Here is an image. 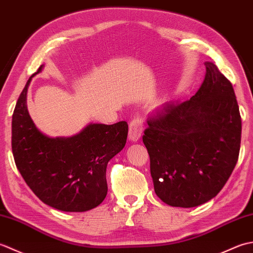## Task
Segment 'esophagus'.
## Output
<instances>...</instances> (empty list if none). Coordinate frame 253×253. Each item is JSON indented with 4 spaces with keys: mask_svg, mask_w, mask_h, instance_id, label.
<instances>
[{
    "mask_svg": "<svg viewBox=\"0 0 253 253\" xmlns=\"http://www.w3.org/2000/svg\"><path fill=\"white\" fill-rule=\"evenodd\" d=\"M143 130V121L141 118H135L129 124V132H128V139L131 141H138L142 135Z\"/></svg>",
    "mask_w": 253,
    "mask_h": 253,
    "instance_id": "esophagus-1",
    "label": "esophagus"
}]
</instances>
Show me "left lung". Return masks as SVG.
I'll return each instance as SVG.
<instances>
[{
	"mask_svg": "<svg viewBox=\"0 0 253 253\" xmlns=\"http://www.w3.org/2000/svg\"><path fill=\"white\" fill-rule=\"evenodd\" d=\"M190 100L166 103L142 140L154 191L170 207L193 208L222 190L238 161L241 117L234 88L212 62Z\"/></svg>",
	"mask_w": 253,
	"mask_h": 253,
	"instance_id": "8db88e82",
	"label": "left lung"
}]
</instances>
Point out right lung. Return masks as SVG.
<instances>
[{
	"mask_svg": "<svg viewBox=\"0 0 253 253\" xmlns=\"http://www.w3.org/2000/svg\"><path fill=\"white\" fill-rule=\"evenodd\" d=\"M20 93L12 120V151L26 184L47 206L64 212L98 207L107 193L106 166L125 147L128 125L89 124L77 135L52 138L38 129L27 109V91Z\"/></svg>",
	"mask_w": 253,
	"mask_h": 253,
	"instance_id": "1",
	"label": "right lung"
}]
</instances>
